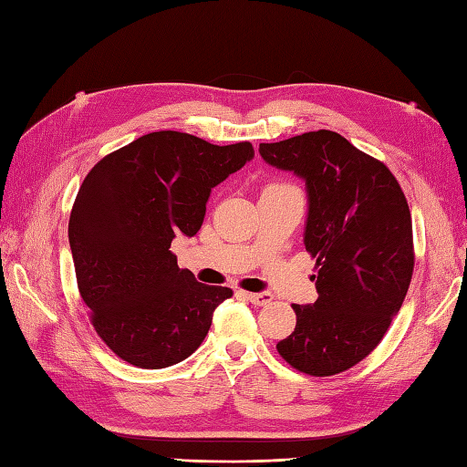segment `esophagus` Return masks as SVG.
I'll return each mask as SVG.
<instances>
[{"label":"esophagus","instance_id":"obj_1","mask_svg":"<svg viewBox=\"0 0 467 467\" xmlns=\"http://www.w3.org/2000/svg\"><path fill=\"white\" fill-rule=\"evenodd\" d=\"M246 298L251 300L254 306H266L268 302H273V295H270V292H248Z\"/></svg>","mask_w":467,"mask_h":467}]
</instances>
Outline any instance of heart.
<instances>
[{
  "label": "heart",
  "instance_id": "obj_1",
  "mask_svg": "<svg viewBox=\"0 0 467 467\" xmlns=\"http://www.w3.org/2000/svg\"><path fill=\"white\" fill-rule=\"evenodd\" d=\"M270 187H273V184H270Z\"/></svg>",
  "mask_w": 467,
  "mask_h": 467
}]
</instances>
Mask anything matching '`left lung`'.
Masks as SVG:
<instances>
[{
    "label": "left lung",
    "mask_w": 467,
    "mask_h": 467,
    "mask_svg": "<svg viewBox=\"0 0 467 467\" xmlns=\"http://www.w3.org/2000/svg\"><path fill=\"white\" fill-rule=\"evenodd\" d=\"M258 150L306 181L305 244L317 260L318 298L292 305L296 328L276 350L298 372L340 374L380 344L406 298L414 236L404 191L382 161L327 129Z\"/></svg>",
    "instance_id": "obj_1"
}]
</instances>
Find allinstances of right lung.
<instances>
[{
	"instance_id": "right-lung-1",
	"label": "right lung",
	"mask_w": 467,
	"mask_h": 467,
	"mask_svg": "<svg viewBox=\"0 0 467 467\" xmlns=\"http://www.w3.org/2000/svg\"><path fill=\"white\" fill-rule=\"evenodd\" d=\"M254 157L248 140L213 145L179 131L135 139L85 177L69 216L79 295L99 338L121 360L159 370L189 358L213 312L233 296L197 283L169 248L199 233L211 189Z\"/></svg>"
}]
</instances>
